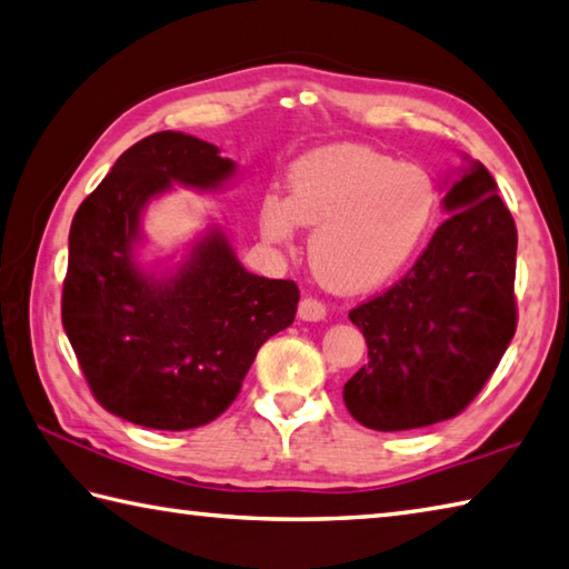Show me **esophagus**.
Masks as SVG:
<instances>
[{"instance_id":"obj_1","label":"esophagus","mask_w":569,"mask_h":569,"mask_svg":"<svg viewBox=\"0 0 569 569\" xmlns=\"http://www.w3.org/2000/svg\"><path fill=\"white\" fill-rule=\"evenodd\" d=\"M297 315H299V319H305V321H319V319L327 317V307H325V302H321V299L307 295V297H302V302H299Z\"/></svg>"}]
</instances>
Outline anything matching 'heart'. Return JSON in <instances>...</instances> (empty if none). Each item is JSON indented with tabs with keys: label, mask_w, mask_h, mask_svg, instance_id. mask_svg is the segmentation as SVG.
Instances as JSON below:
<instances>
[{
	"label": "heart",
	"mask_w": 569,
	"mask_h": 569,
	"mask_svg": "<svg viewBox=\"0 0 569 569\" xmlns=\"http://www.w3.org/2000/svg\"><path fill=\"white\" fill-rule=\"evenodd\" d=\"M287 202L264 200V238L289 242L297 222L315 228L309 262L337 292H369L393 280L431 230V176L363 146H331L297 160Z\"/></svg>",
	"instance_id": "1"
}]
</instances>
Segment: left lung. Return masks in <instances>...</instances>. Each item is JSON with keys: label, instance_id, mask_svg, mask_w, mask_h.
<instances>
[{"label": "left lung", "instance_id": "obj_1", "mask_svg": "<svg viewBox=\"0 0 569 569\" xmlns=\"http://www.w3.org/2000/svg\"><path fill=\"white\" fill-rule=\"evenodd\" d=\"M451 212L413 267L353 307L369 359L345 403L373 431H411L453 418L498 369L518 327V230L488 170L473 163L448 188Z\"/></svg>", "mask_w": 569, "mask_h": 569}]
</instances>
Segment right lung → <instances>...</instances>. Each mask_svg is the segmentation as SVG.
I'll use <instances>...</instances> for the list:
<instances>
[{
  "label": "right lung",
  "instance_id": "add662e5",
  "mask_svg": "<svg viewBox=\"0 0 569 569\" xmlns=\"http://www.w3.org/2000/svg\"><path fill=\"white\" fill-rule=\"evenodd\" d=\"M232 173L218 146L160 131L128 148L73 216L61 321L109 413L158 431L216 421L260 347L295 321L299 287L250 274L220 230L160 280L133 260L148 200L170 183L216 190Z\"/></svg>",
  "mask_w": 569,
  "mask_h": 569
}]
</instances>
